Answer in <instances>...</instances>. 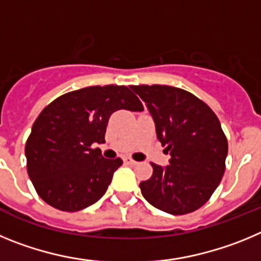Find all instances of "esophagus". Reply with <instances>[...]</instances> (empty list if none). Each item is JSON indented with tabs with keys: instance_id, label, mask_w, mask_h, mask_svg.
Masks as SVG:
<instances>
[{
	"instance_id": "esophagus-1",
	"label": "esophagus",
	"mask_w": 261,
	"mask_h": 261,
	"mask_svg": "<svg viewBox=\"0 0 261 261\" xmlns=\"http://www.w3.org/2000/svg\"><path fill=\"white\" fill-rule=\"evenodd\" d=\"M124 162H125L126 165H129V166L137 165V162H136L135 159H132V158H125V159H124Z\"/></svg>"
}]
</instances>
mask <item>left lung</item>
<instances>
[{"instance_id":"obj_1","label":"left lung","mask_w":261,"mask_h":261,"mask_svg":"<svg viewBox=\"0 0 261 261\" xmlns=\"http://www.w3.org/2000/svg\"><path fill=\"white\" fill-rule=\"evenodd\" d=\"M146 103L156 137L170 153V165L151 163L153 175L141 181L146 201L166 213L181 216L201 208L225 172L227 138L220 120L201 99L166 85L130 86Z\"/></svg>"}]
</instances>
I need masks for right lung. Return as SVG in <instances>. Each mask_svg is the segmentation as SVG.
<instances>
[{
	"label": "right lung",
	"mask_w": 261,
	"mask_h": 261,
	"mask_svg": "<svg viewBox=\"0 0 261 261\" xmlns=\"http://www.w3.org/2000/svg\"><path fill=\"white\" fill-rule=\"evenodd\" d=\"M119 110L142 111L126 86L106 85L70 91L41 111L24 153L36 192L62 212H78L106 193L123 161L107 159L94 144L105 142L108 120Z\"/></svg>",
	"instance_id": "obj_1"
}]
</instances>
